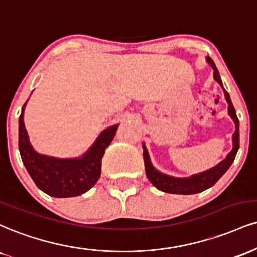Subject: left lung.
<instances>
[{
  "label": "left lung",
  "instance_id": "8db88e82",
  "mask_svg": "<svg viewBox=\"0 0 257 257\" xmlns=\"http://www.w3.org/2000/svg\"><path fill=\"white\" fill-rule=\"evenodd\" d=\"M207 62L211 64L213 69H214V79L219 85L222 87V82L220 76H219V72L215 67L214 62L211 58L207 57ZM224 89L225 98L228 103V115L231 116V118L233 119L234 124H236V131L233 133V148L230 153L227 154V157L222 162L218 164L214 168L207 170L205 172H201V174L194 175L191 177L188 178H176L171 177V176L164 175L162 172H159L158 170H156L152 166L150 160V156L145 147V145H142L144 147V159H145V170H146V176L150 179L151 183H152L157 189L164 191V193L169 194H182V195H190V194H196L201 193V191L208 189L212 185H214L219 181V178L221 177L225 172L227 171V169L230 168L231 164L233 163L234 158H236V154L238 148H239V120L237 118L236 110H234L232 101H231L230 95Z\"/></svg>",
  "mask_w": 257,
  "mask_h": 257
}]
</instances>
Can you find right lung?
<instances>
[{
	"label": "right lung",
	"instance_id": "add662e5",
	"mask_svg": "<svg viewBox=\"0 0 257 257\" xmlns=\"http://www.w3.org/2000/svg\"><path fill=\"white\" fill-rule=\"evenodd\" d=\"M27 103V101H26ZM19 117V151L21 159L40 190L54 197H73L91 189L100 177L101 158L115 138L118 124L101 132L81 158L58 159L37 153L31 146L24 124V110Z\"/></svg>",
	"mask_w": 257,
	"mask_h": 257
}]
</instances>
